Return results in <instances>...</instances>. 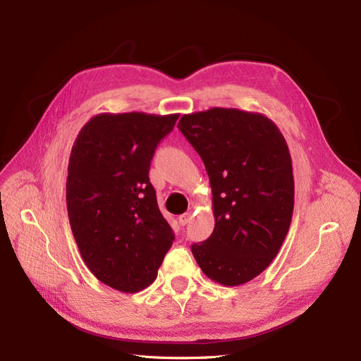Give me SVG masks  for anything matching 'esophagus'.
I'll use <instances>...</instances> for the list:
<instances>
[{
    "instance_id": "esophagus-1",
    "label": "esophagus",
    "mask_w": 361,
    "mask_h": 361,
    "mask_svg": "<svg viewBox=\"0 0 361 361\" xmlns=\"http://www.w3.org/2000/svg\"><path fill=\"white\" fill-rule=\"evenodd\" d=\"M191 218H192V214H191V212L182 214V215L179 216V224H180V226H187V224L191 221Z\"/></svg>"
}]
</instances>
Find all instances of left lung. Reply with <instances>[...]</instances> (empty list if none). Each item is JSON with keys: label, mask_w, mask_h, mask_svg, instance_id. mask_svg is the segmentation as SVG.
I'll list each match as a JSON object with an SVG mask.
<instances>
[{"label": "left lung", "mask_w": 361, "mask_h": 361, "mask_svg": "<svg viewBox=\"0 0 361 361\" xmlns=\"http://www.w3.org/2000/svg\"><path fill=\"white\" fill-rule=\"evenodd\" d=\"M178 128L200 155L212 188L215 227L191 251L211 280L239 286L265 271L289 232L293 173L271 118L214 106L183 114Z\"/></svg>", "instance_id": "8db88e82"}]
</instances>
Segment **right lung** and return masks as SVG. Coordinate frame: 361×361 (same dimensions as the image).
I'll list each match as a JSON object with an SVG mask.
<instances>
[{
    "instance_id": "right-lung-1",
    "label": "right lung",
    "mask_w": 361,
    "mask_h": 361,
    "mask_svg": "<svg viewBox=\"0 0 361 361\" xmlns=\"http://www.w3.org/2000/svg\"><path fill=\"white\" fill-rule=\"evenodd\" d=\"M179 114L101 113L72 146L66 203L84 264L125 293L155 281L174 233L149 182L152 157Z\"/></svg>"
}]
</instances>
